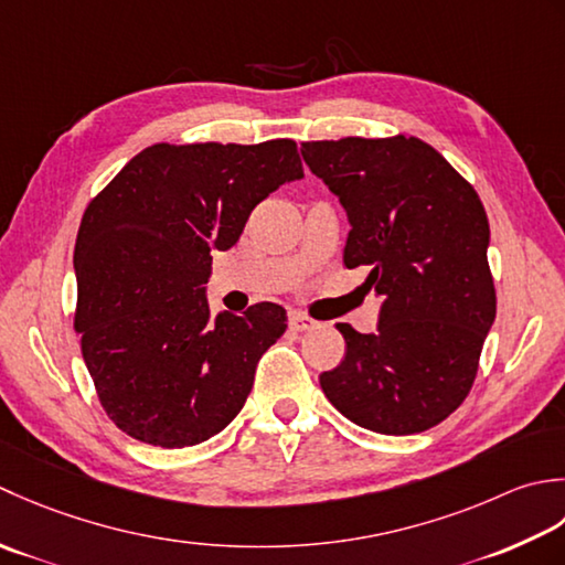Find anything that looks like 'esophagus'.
Returning a JSON list of instances; mask_svg holds the SVG:
<instances>
[{
    "label": "esophagus",
    "mask_w": 565,
    "mask_h": 565,
    "mask_svg": "<svg viewBox=\"0 0 565 565\" xmlns=\"http://www.w3.org/2000/svg\"><path fill=\"white\" fill-rule=\"evenodd\" d=\"M315 327H317V321H312L307 315L290 312V329L292 331H309V329H315Z\"/></svg>",
    "instance_id": "esophagus-1"
}]
</instances>
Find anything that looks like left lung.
I'll return each mask as SVG.
<instances>
[{
    "label": "left lung",
    "instance_id": "1",
    "mask_svg": "<svg viewBox=\"0 0 565 565\" xmlns=\"http://www.w3.org/2000/svg\"><path fill=\"white\" fill-rule=\"evenodd\" d=\"M351 232L347 268L367 270L377 331L337 324L343 361L319 375L327 399L363 429L427 431L466 399L494 321L490 224L478 192L419 138L302 143Z\"/></svg>",
    "mask_w": 565,
    "mask_h": 565
}]
</instances>
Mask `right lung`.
I'll use <instances>...</instances> for the list:
<instances>
[{"instance_id": "right-lung-1", "label": "right lung", "mask_w": 565, "mask_h": 565, "mask_svg": "<svg viewBox=\"0 0 565 565\" xmlns=\"http://www.w3.org/2000/svg\"><path fill=\"white\" fill-rule=\"evenodd\" d=\"M302 178L290 138L156 143L89 202L73 258L75 329L102 407L121 431L185 448L246 405L287 317L273 302L212 317V250L232 248L253 206Z\"/></svg>"}]
</instances>
